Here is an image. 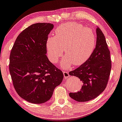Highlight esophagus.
I'll use <instances>...</instances> for the list:
<instances>
[{
  "label": "esophagus",
  "mask_w": 122,
  "mask_h": 122,
  "mask_svg": "<svg viewBox=\"0 0 122 122\" xmlns=\"http://www.w3.org/2000/svg\"><path fill=\"white\" fill-rule=\"evenodd\" d=\"M63 75L66 78H67L68 77H69V73L67 72H63Z\"/></svg>",
  "instance_id": "34e87169"
}]
</instances>
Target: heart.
Here are the masks:
<instances>
[{
  "mask_svg": "<svg viewBox=\"0 0 122 122\" xmlns=\"http://www.w3.org/2000/svg\"><path fill=\"white\" fill-rule=\"evenodd\" d=\"M55 36L48 38L46 43L48 57L55 64L63 54L66 58L61 62V67L67 68L73 64L82 65L92 54L96 46V36L91 29L77 23L61 24L55 31Z\"/></svg>",
  "mask_w": 122,
  "mask_h": 122,
  "instance_id": "1",
  "label": "heart"
}]
</instances>
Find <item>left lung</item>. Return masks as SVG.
I'll return each mask as SVG.
<instances>
[{"instance_id": "obj_1", "label": "left lung", "mask_w": 122, "mask_h": 122, "mask_svg": "<svg viewBox=\"0 0 122 122\" xmlns=\"http://www.w3.org/2000/svg\"><path fill=\"white\" fill-rule=\"evenodd\" d=\"M96 33V48L91 57L79 67L69 73L83 82L81 90L69 94L71 98L79 102H88L100 95L106 87L111 73L110 51L105 36L98 27Z\"/></svg>"}]
</instances>
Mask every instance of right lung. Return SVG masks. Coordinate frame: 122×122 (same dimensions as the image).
<instances>
[{
  "mask_svg": "<svg viewBox=\"0 0 122 122\" xmlns=\"http://www.w3.org/2000/svg\"><path fill=\"white\" fill-rule=\"evenodd\" d=\"M54 25H31L16 39L10 57V72L16 91L33 104L45 103L63 79V73L46 56V43Z\"/></svg>",
  "mask_w": 122,
  "mask_h": 122,
  "instance_id": "obj_1",
  "label": "right lung"
}]
</instances>
